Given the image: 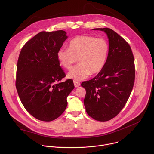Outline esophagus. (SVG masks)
I'll use <instances>...</instances> for the list:
<instances>
[{"mask_svg":"<svg viewBox=\"0 0 154 154\" xmlns=\"http://www.w3.org/2000/svg\"><path fill=\"white\" fill-rule=\"evenodd\" d=\"M74 84L75 87H76V88L80 86V82H77V81H75V80H74Z\"/></svg>","mask_w":154,"mask_h":154,"instance_id":"34e87169","label":"esophagus"}]
</instances>
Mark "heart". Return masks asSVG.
<instances>
[{
	"mask_svg": "<svg viewBox=\"0 0 154 154\" xmlns=\"http://www.w3.org/2000/svg\"><path fill=\"white\" fill-rule=\"evenodd\" d=\"M109 52L108 41L102 38L80 35L72 39L69 48H61L57 52L60 66L69 69L78 59L79 64L67 74L69 79L80 81L90 74H98L103 68Z\"/></svg>",
	"mask_w": 154,
	"mask_h": 154,
	"instance_id": "b5f03b06",
	"label": "heart"
}]
</instances>
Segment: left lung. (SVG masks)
I'll list each match as a JSON object with an SVG mask.
<instances>
[{
	"instance_id": "left-lung-1",
	"label": "left lung",
	"mask_w": 154,
	"mask_h": 154,
	"mask_svg": "<svg viewBox=\"0 0 154 154\" xmlns=\"http://www.w3.org/2000/svg\"><path fill=\"white\" fill-rule=\"evenodd\" d=\"M93 30L106 34L109 52L101 71L81 84L86 90L84 105L92 118L107 121L119 114L132 91L135 75L134 57L128 44L113 30Z\"/></svg>"
}]
</instances>
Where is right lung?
I'll return each mask as SVG.
<instances>
[{"mask_svg":"<svg viewBox=\"0 0 154 154\" xmlns=\"http://www.w3.org/2000/svg\"><path fill=\"white\" fill-rule=\"evenodd\" d=\"M68 38L63 30L41 32L20 51L16 90L26 110L38 120L52 121L58 118L66 108L67 97L74 88L71 79L59 82L65 74L57 52Z\"/></svg>","mask_w":154,"mask_h":154,"instance_id":"1","label":"right lung"}]
</instances>
